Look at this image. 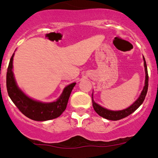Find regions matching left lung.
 I'll return each mask as SVG.
<instances>
[{
    "mask_svg": "<svg viewBox=\"0 0 158 158\" xmlns=\"http://www.w3.org/2000/svg\"><path fill=\"white\" fill-rule=\"evenodd\" d=\"M143 60H144V72H145V80H144V85L142 89L141 94H140L139 96L138 97L137 100L134 102L131 106L129 107L126 108V109L123 110H118V111H113V110H109L106 108L101 106L98 103H96L94 100V94H92V102H93V107L95 110V111L101 116V117L106 118L108 120H112V121H117L119 119H122L123 118L127 117L129 115H130L135 112L142 103L145 98L147 92H148V68H147V64L145 59H144L143 56Z\"/></svg>",
    "mask_w": 158,
    "mask_h": 158,
    "instance_id": "1",
    "label": "left lung"
}]
</instances>
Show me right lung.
Returning <instances> with one entry per match:
<instances>
[{
  "mask_svg": "<svg viewBox=\"0 0 158 158\" xmlns=\"http://www.w3.org/2000/svg\"><path fill=\"white\" fill-rule=\"evenodd\" d=\"M14 54L10 60L6 75V87L10 98L21 113L32 120L43 122L59 117L65 110L70 94L76 83H73L64 88L59 98L52 102L35 100L28 96L17 85L13 71Z\"/></svg>",
  "mask_w": 158,
  "mask_h": 158,
  "instance_id": "obj_1",
  "label": "right lung"
}]
</instances>
